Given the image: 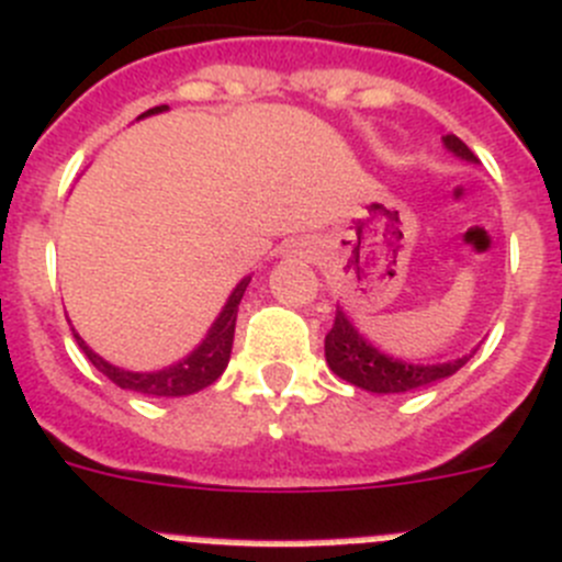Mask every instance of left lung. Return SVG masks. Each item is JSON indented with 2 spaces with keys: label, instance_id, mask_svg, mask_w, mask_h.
Here are the masks:
<instances>
[{
  "label": "left lung",
  "instance_id": "1",
  "mask_svg": "<svg viewBox=\"0 0 562 562\" xmlns=\"http://www.w3.org/2000/svg\"><path fill=\"white\" fill-rule=\"evenodd\" d=\"M443 146L460 160L476 162L474 151L458 135H447ZM474 352L447 360V363H411V360L391 358V355L380 352L369 338H363L360 329L349 322V316L340 307L335 313L333 329L324 338V358H327L329 371L338 374L340 380L352 382V385L371 393H407L418 391V387H429L435 382L458 374L474 358Z\"/></svg>",
  "mask_w": 562,
  "mask_h": 562
}]
</instances>
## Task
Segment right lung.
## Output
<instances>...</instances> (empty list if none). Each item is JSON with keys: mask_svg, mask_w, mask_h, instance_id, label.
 <instances>
[{"mask_svg": "<svg viewBox=\"0 0 562 562\" xmlns=\"http://www.w3.org/2000/svg\"><path fill=\"white\" fill-rule=\"evenodd\" d=\"M166 110H169V104H160V108H151L146 110V113H140L138 119L166 113ZM249 280L251 277H244V280L233 288V293H229L227 302H224L216 322L210 324L202 344H199L191 355H186V358L177 360V363L166 366V369L130 371L122 369V366H113L110 360L99 358L91 346L80 338V333H77L75 327H71V333H75L77 344H80V349L86 352V358L97 366V371H102L110 382H115V385L124 387V391L140 393V396H191V393L213 385V382L224 374V369H227L235 338V318H238V305L240 299H244Z\"/></svg>", "mask_w": 562, "mask_h": 562, "instance_id": "add662e5", "label": "right lung"}]
</instances>
